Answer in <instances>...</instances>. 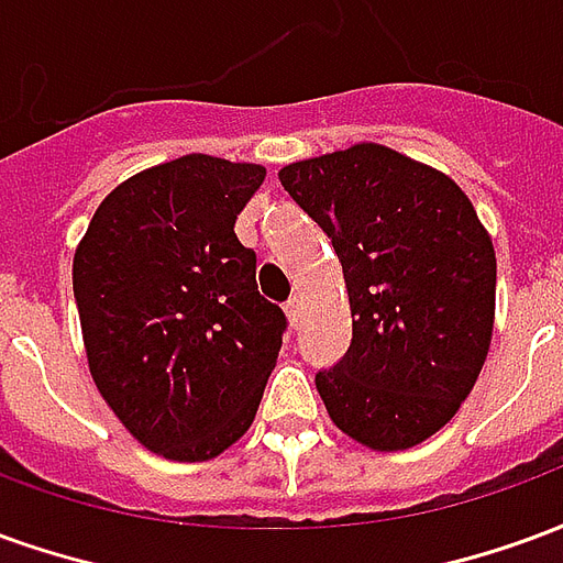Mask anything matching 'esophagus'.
Returning <instances> with one entry per match:
<instances>
[{
    "instance_id": "esophagus-1",
    "label": "esophagus",
    "mask_w": 563,
    "mask_h": 563,
    "mask_svg": "<svg viewBox=\"0 0 563 563\" xmlns=\"http://www.w3.org/2000/svg\"><path fill=\"white\" fill-rule=\"evenodd\" d=\"M286 317H289V322H292V329L301 322V301H298V298L286 301Z\"/></svg>"
}]
</instances>
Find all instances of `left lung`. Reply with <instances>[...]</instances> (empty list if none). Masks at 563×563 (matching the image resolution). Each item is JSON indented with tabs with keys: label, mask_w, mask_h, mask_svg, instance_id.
Returning <instances> with one entry per match:
<instances>
[{
	"label": "left lung",
	"mask_w": 563,
	"mask_h": 563,
	"mask_svg": "<svg viewBox=\"0 0 563 563\" xmlns=\"http://www.w3.org/2000/svg\"><path fill=\"white\" fill-rule=\"evenodd\" d=\"M283 189L331 238L353 341L317 374L325 410L358 443L410 449L471 395L495 325L492 238L455 180L379 144L280 172Z\"/></svg>",
	"instance_id": "1"
}]
</instances>
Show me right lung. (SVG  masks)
Instances as JSON below:
<instances>
[{"instance_id":"add662e5","label":"right lung","mask_w":563,"mask_h":563,"mask_svg":"<svg viewBox=\"0 0 563 563\" xmlns=\"http://www.w3.org/2000/svg\"><path fill=\"white\" fill-rule=\"evenodd\" d=\"M262 165L189 153L104 198L75 301L96 386L129 434L174 461L217 459L253 424L286 313L258 295L234 220Z\"/></svg>"}]
</instances>
